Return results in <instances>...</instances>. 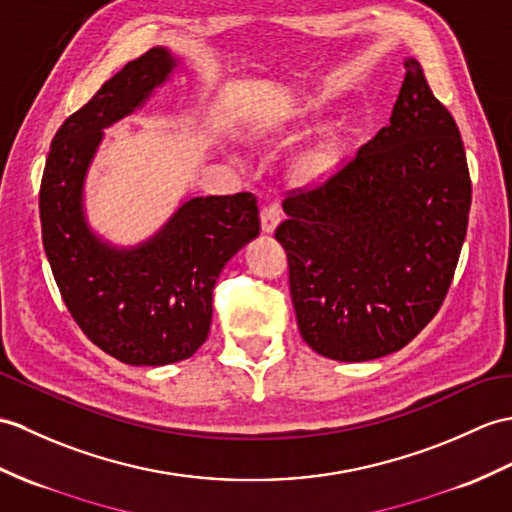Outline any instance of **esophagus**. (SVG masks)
Listing matches in <instances>:
<instances>
[{
	"label": "esophagus",
	"mask_w": 512,
	"mask_h": 512,
	"mask_svg": "<svg viewBox=\"0 0 512 512\" xmlns=\"http://www.w3.org/2000/svg\"><path fill=\"white\" fill-rule=\"evenodd\" d=\"M279 220H281V209L277 202H268V205L261 207V231L272 233L277 229Z\"/></svg>",
	"instance_id": "1"
}]
</instances>
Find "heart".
Segmentation results:
<instances>
[{"instance_id":"1","label":"heart","mask_w":512,"mask_h":512,"mask_svg":"<svg viewBox=\"0 0 512 512\" xmlns=\"http://www.w3.org/2000/svg\"><path fill=\"white\" fill-rule=\"evenodd\" d=\"M329 163H331V154H329V150H316V152H312V154H310V157H307V161H305V168H307V172L318 174V172L327 170V168H329Z\"/></svg>"}]
</instances>
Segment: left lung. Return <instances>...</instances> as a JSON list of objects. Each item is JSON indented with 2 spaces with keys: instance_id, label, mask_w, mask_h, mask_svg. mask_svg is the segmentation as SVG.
I'll list each match as a JSON object with an SVG mask.
<instances>
[{
  "instance_id": "obj_1",
  "label": "left lung",
  "mask_w": 512,
  "mask_h": 512,
  "mask_svg": "<svg viewBox=\"0 0 512 512\" xmlns=\"http://www.w3.org/2000/svg\"><path fill=\"white\" fill-rule=\"evenodd\" d=\"M403 65L390 124L325 183L285 198L275 231L301 336L338 362L406 347L441 310L467 235L460 130L419 61Z\"/></svg>"
}]
</instances>
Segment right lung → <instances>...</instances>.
<instances>
[{
  "mask_svg": "<svg viewBox=\"0 0 512 512\" xmlns=\"http://www.w3.org/2000/svg\"><path fill=\"white\" fill-rule=\"evenodd\" d=\"M174 67L170 50L152 47L106 80L58 128L39 194L43 248L69 314L95 347L130 366L181 362L202 347L213 285L259 235L257 198L248 192L189 198L133 248L91 231L82 194L102 130L144 106Z\"/></svg>",
  "mask_w": 512,
  "mask_h": 512,
  "instance_id": "1",
  "label": "right lung"
}]
</instances>
